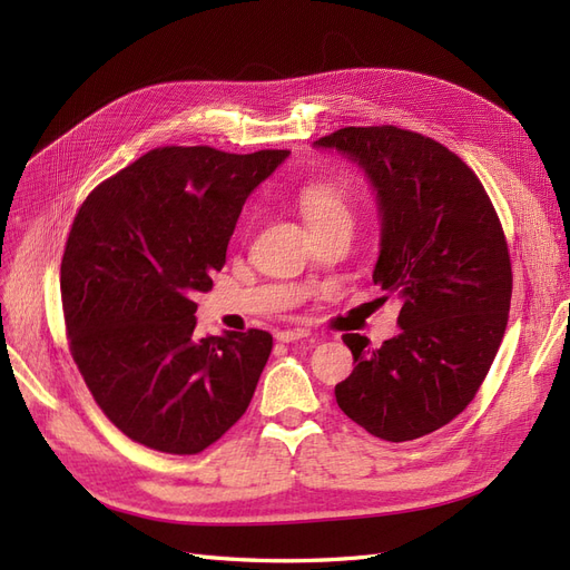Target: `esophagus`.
I'll list each match as a JSON object with an SVG mask.
<instances>
[{"instance_id":"esophagus-1","label":"esophagus","mask_w":570,"mask_h":570,"mask_svg":"<svg viewBox=\"0 0 570 570\" xmlns=\"http://www.w3.org/2000/svg\"><path fill=\"white\" fill-rule=\"evenodd\" d=\"M275 337H278L281 342H295V340L312 337V331H306V327H289V331H281Z\"/></svg>"}]
</instances>
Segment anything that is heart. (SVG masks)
Returning a JSON list of instances; mask_svg holds the SVG:
<instances>
[{
	"label": "heart",
	"instance_id": "obj_1",
	"mask_svg": "<svg viewBox=\"0 0 570 570\" xmlns=\"http://www.w3.org/2000/svg\"><path fill=\"white\" fill-rule=\"evenodd\" d=\"M297 204L308 228L352 218V189L342 180H312L297 189Z\"/></svg>",
	"mask_w": 570,
	"mask_h": 570
}]
</instances>
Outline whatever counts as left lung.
Masks as SVG:
<instances>
[{
    "mask_svg": "<svg viewBox=\"0 0 570 570\" xmlns=\"http://www.w3.org/2000/svg\"><path fill=\"white\" fill-rule=\"evenodd\" d=\"M366 170L383 216L373 283L402 302V333L373 350L342 335L354 371L335 400L371 435L416 440L473 402L502 344L511 256L480 178L433 137L396 126L340 128L316 140Z\"/></svg>",
    "mask_w": 570,
    "mask_h": 570,
    "instance_id": "8db88e82",
    "label": "left lung"
}]
</instances>
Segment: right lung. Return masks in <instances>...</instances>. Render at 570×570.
<instances>
[{
    "mask_svg": "<svg viewBox=\"0 0 570 570\" xmlns=\"http://www.w3.org/2000/svg\"><path fill=\"white\" fill-rule=\"evenodd\" d=\"M287 154L157 147L80 204L61 258L68 350L132 442L199 454L247 411L273 337L197 340L195 295L212 289L247 197Z\"/></svg>",
    "mask_w": 570,
    "mask_h": 570,
    "instance_id": "add662e5",
    "label": "right lung"
}]
</instances>
